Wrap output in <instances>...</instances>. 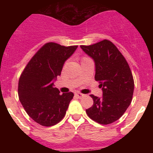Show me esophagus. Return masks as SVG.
<instances>
[{
	"instance_id": "1",
	"label": "esophagus",
	"mask_w": 153,
	"mask_h": 153,
	"mask_svg": "<svg viewBox=\"0 0 153 153\" xmlns=\"http://www.w3.org/2000/svg\"><path fill=\"white\" fill-rule=\"evenodd\" d=\"M75 96L76 97H78V98H82V97H84V94H83V93H75Z\"/></svg>"
}]
</instances>
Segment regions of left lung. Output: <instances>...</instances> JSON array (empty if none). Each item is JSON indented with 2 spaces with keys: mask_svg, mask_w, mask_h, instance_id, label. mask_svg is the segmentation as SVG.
<instances>
[{
  "mask_svg": "<svg viewBox=\"0 0 153 153\" xmlns=\"http://www.w3.org/2000/svg\"><path fill=\"white\" fill-rule=\"evenodd\" d=\"M80 47L95 63V79L102 90L101 98L90 95L93 105L86 113L98 123H112L122 117L132 101L134 81L129 64L109 40Z\"/></svg>",
  "mask_w": 153,
  "mask_h": 153,
  "instance_id": "left-lung-1",
  "label": "left lung"
}]
</instances>
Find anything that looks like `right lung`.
I'll return each mask as SVG.
<instances>
[{
    "label": "right lung",
    "instance_id": "add662e5",
    "mask_svg": "<svg viewBox=\"0 0 153 153\" xmlns=\"http://www.w3.org/2000/svg\"><path fill=\"white\" fill-rule=\"evenodd\" d=\"M77 47L47 43L31 58L21 74L18 83L20 101L28 116L41 126L55 125L66 114L74 93L60 94L54 82Z\"/></svg>",
    "mask_w": 153,
    "mask_h": 153
}]
</instances>
